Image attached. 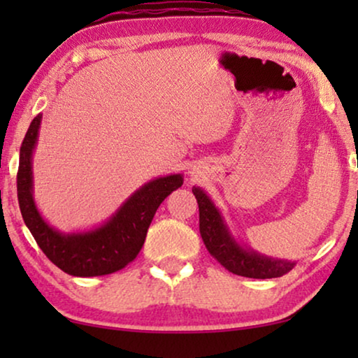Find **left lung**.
I'll list each match as a JSON object with an SVG mask.
<instances>
[{
	"mask_svg": "<svg viewBox=\"0 0 358 358\" xmlns=\"http://www.w3.org/2000/svg\"><path fill=\"white\" fill-rule=\"evenodd\" d=\"M199 203L200 234L208 252L229 272L249 278H275L285 275L295 267L293 261L273 259L239 244L229 231L223 215L200 187H192Z\"/></svg>",
	"mask_w": 358,
	"mask_h": 358,
	"instance_id": "8db88e82",
	"label": "left lung"
}]
</instances>
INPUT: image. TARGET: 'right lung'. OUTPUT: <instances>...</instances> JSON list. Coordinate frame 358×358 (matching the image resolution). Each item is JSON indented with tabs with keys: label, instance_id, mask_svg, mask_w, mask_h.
<instances>
[{
	"label": "right lung",
	"instance_id": "1",
	"mask_svg": "<svg viewBox=\"0 0 358 358\" xmlns=\"http://www.w3.org/2000/svg\"><path fill=\"white\" fill-rule=\"evenodd\" d=\"M42 114L34 117L21 145L17 169V200L24 223L43 254L73 277H97L117 272L134 261L161 202L184 182L182 174L156 178L135 190L112 217L90 231L62 233L50 227L34 200L32 155Z\"/></svg>",
	"mask_w": 358,
	"mask_h": 358
}]
</instances>
